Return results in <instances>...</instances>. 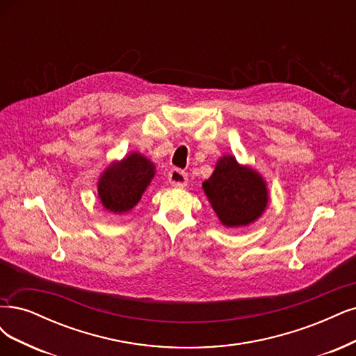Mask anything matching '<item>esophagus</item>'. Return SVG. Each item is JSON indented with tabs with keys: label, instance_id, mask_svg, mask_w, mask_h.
<instances>
[{
	"label": "esophagus",
	"instance_id": "obj_1",
	"mask_svg": "<svg viewBox=\"0 0 356 356\" xmlns=\"http://www.w3.org/2000/svg\"><path fill=\"white\" fill-rule=\"evenodd\" d=\"M168 178H169V182H170V186H172V187H184V186H187V181H188L187 174L181 169L170 170Z\"/></svg>",
	"mask_w": 356,
	"mask_h": 356
}]
</instances>
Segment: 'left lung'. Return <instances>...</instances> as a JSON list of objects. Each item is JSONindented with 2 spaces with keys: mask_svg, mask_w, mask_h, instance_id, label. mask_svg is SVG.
<instances>
[{
  "mask_svg": "<svg viewBox=\"0 0 356 356\" xmlns=\"http://www.w3.org/2000/svg\"><path fill=\"white\" fill-rule=\"evenodd\" d=\"M202 188L219 222L227 228L254 222L269 203L264 177L249 165L238 163L232 154L218 159L213 174L203 181Z\"/></svg>",
  "mask_w": 356,
  "mask_h": 356,
  "instance_id": "left-lung-1",
  "label": "left lung"
}]
</instances>
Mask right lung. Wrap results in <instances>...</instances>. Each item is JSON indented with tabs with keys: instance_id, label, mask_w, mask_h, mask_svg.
Returning <instances> with one entry per match:
<instances>
[{
	"instance_id": "add662e5",
	"label": "right lung",
	"mask_w": 356,
	"mask_h": 356,
	"mask_svg": "<svg viewBox=\"0 0 356 356\" xmlns=\"http://www.w3.org/2000/svg\"><path fill=\"white\" fill-rule=\"evenodd\" d=\"M156 175L154 163L138 152L110 163L97 182V193L106 211L127 213L141 200Z\"/></svg>"
}]
</instances>
